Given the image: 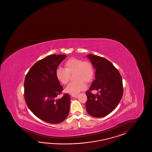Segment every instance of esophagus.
Here are the masks:
<instances>
[{"label":"esophagus","mask_w":152,"mask_h":152,"mask_svg":"<svg viewBox=\"0 0 152 152\" xmlns=\"http://www.w3.org/2000/svg\"><path fill=\"white\" fill-rule=\"evenodd\" d=\"M72 96L74 97V98H77L78 96V94H73V95H72Z\"/></svg>","instance_id":"esophagus-1"}]
</instances>
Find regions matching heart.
I'll return each mask as SVG.
<instances>
[{
  "label": "heart",
  "instance_id": "heart-1",
  "mask_svg": "<svg viewBox=\"0 0 152 152\" xmlns=\"http://www.w3.org/2000/svg\"><path fill=\"white\" fill-rule=\"evenodd\" d=\"M75 81L70 82L65 89V92L70 94H78L87 88L85 82L92 80L94 71L92 65L82 60L71 58L65 63V69L58 67L56 70V79L63 85H66L69 80L70 75L73 74Z\"/></svg>",
  "mask_w": 152,
  "mask_h": 152
}]
</instances>
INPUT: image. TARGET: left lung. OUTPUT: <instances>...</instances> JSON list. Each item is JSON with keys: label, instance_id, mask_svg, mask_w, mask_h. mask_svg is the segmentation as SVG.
<instances>
[{"label": "left lung", "instance_id": "obj_1", "mask_svg": "<svg viewBox=\"0 0 152 152\" xmlns=\"http://www.w3.org/2000/svg\"><path fill=\"white\" fill-rule=\"evenodd\" d=\"M86 56L96 69V79L86 92V109L91 116L102 118L113 111L122 98V77L108 60L92 54ZM93 90L98 94H93L91 91Z\"/></svg>", "mask_w": 152, "mask_h": 152}]
</instances>
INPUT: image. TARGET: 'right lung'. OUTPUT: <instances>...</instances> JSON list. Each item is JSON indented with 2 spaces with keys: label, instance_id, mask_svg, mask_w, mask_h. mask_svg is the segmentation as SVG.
<instances>
[{
  "label": "right lung",
  "instance_id": "obj_1",
  "mask_svg": "<svg viewBox=\"0 0 152 152\" xmlns=\"http://www.w3.org/2000/svg\"><path fill=\"white\" fill-rule=\"evenodd\" d=\"M66 56L64 54L50 55L39 60L30 69L25 80L27 107L38 118L50 124L63 122L69 113V94L56 98L63 90L56 78V69Z\"/></svg>",
  "mask_w": 152,
  "mask_h": 152
}]
</instances>
